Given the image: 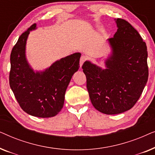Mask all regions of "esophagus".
Returning <instances> with one entry per match:
<instances>
[{"instance_id":"esophagus-1","label":"esophagus","mask_w":155,"mask_h":155,"mask_svg":"<svg viewBox=\"0 0 155 155\" xmlns=\"http://www.w3.org/2000/svg\"><path fill=\"white\" fill-rule=\"evenodd\" d=\"M87 56H82L81 57H80V68L82 67V65L83 63L85 62V61L87 60Z\"/></svg>"}]
</instances>
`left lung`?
<instances>
[{"label": "left lung", "mask_w": 155, "mask_h": 155, "mask_svg": "<svg viewBox=\"0 0 155 155\" xmlns=\"http://www.w3.org/2000/svg\"><path fill=\"white\" fill-rule=\"evenodd\" d=\"M118 29L109 38L113 54L102 70L86 61L82 65L91 102L105 114L128 111L138 100L148 80L147 50L136 29L121 18Z\"/></svg>", "instance_id": "8db88e82"}]
</instances>
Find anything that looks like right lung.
Masks as SVG:
<instances>
[{
  "mask_svg": "<svg viewBox=\"0 0 155 155\" xmlns=\"http://www.w3.org/2000/svg\"><path fill=\"white\" fill-rule=\"evenodd\" d=\"M35 27L33 24L23 32L12 48L9 82L23 111L37 117L49 118L62 109L65 91L79 68L81 54L75 53L55 62L45 71L35 73L25 58V44L29 31Z\"/></svg>",
  "mask_w": 155,
  "mask_h": 155,
  "instance_id": "obj_1",
  "label": "right lung"
}]
</instances>
